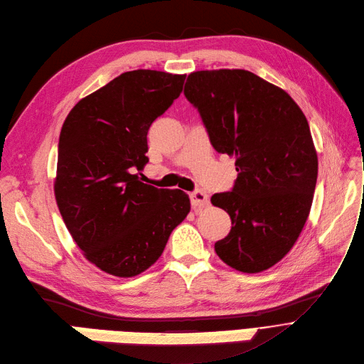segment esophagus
I'll return each mask as SVG.
<instances>
[{
  "label": "esophagus",
  "instance_id": "34e87169",
  "mask_svg": "<svg viewBox=\"0 0 364 364\" xmlns=\"http://www.w3.org/2000/svg\"><path fill=\"white\" fill-rule=\"evenodd\" d=\"M189 197H191L192 207H204V205L208 204V197H207L205 192H203V191L192 192Z\"/></svg>",
  "mask_w": 364,
  "mask_h": 364
}]
</instances>
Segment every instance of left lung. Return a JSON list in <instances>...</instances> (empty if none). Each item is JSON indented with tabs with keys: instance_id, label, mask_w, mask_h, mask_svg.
<instances>
[{
	"instance_id": "obj_1",
	"label": "left lung",
	"mask_w": 364,
	"mask_h": 364,
	"mask_svg": "<svg viewBox=\"0 0 364 364\" xmlns=\"http://www.w3.org/2000/svg\"><path fill=\"white\" fill-rule=\"evenodd\" d=\"M183 94L238 172L230 192L211 197L232 220L215 251L235 270L263 272L289 252L311 208L318 161L309 122L288 92L242 69L192 72Z\"/></svg>"
}]
</instances>
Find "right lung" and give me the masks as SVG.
Listing matches in <instances>:
<instances>
[{
  "instance_id": "obj_1",
  "label": "right lung",
  "mask_w": 364,
  "mask_h": 364,
  "mask_svg": "<svg viewBox=\"0 0 364 364\" xmlns=\"http://www.w3.org/2000/svg\"><path fill=\"white\" fill-rule=\"evenodd\" d=\"M186 75L132 70L82 98L63 123L54 196L85 259L117 277L153 266L188 216L181 189L141 182L151 123L176 100Z\"/></svg>"
}]
</instances>
